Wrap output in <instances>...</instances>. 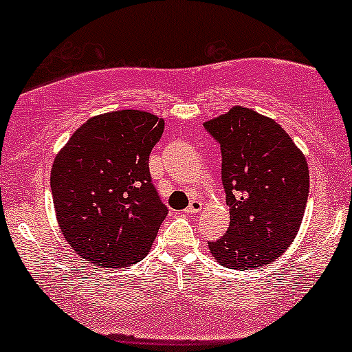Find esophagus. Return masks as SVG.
<instances>
[{"label":"esophagus","instance_id":"1","mask_svg":"<svg viewBox=\"0 0 352 352\" xmlns=\"http://www.w3.org/2000/svg\"><path fill=\"white\" fill-rule=\"evenodd\" d=\"M201 208H203L201 201H198V200H192V201H190L188 208L185 210V211H187V213H190V214H195V213H200Z\"/></svg>","mask_w":352,"mask_h":352}]
</instances>
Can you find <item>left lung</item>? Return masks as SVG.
<instances>
[{
  "label": "left lung",
  "mask_w": 352,
  "mask_h": 352,
  "mask_svg": "<svg viewBox=\"0 0 352 352\" xmlns=\"http://www.w3.org/2000/svg\"><path fill=\"white\" fill-rule=\"evenodd\" d=\"M221 147L230 228L208 243L213 259L252 270L280 257L297 236L310 190L305 154L272 118L232 107L205 122Z\"/></svg>",
  "instance_id": "left-lung-1"
}]
</instances>
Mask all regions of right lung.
I'll use <instances>...</instances> for the list:
<instances>
[{"instance_id": "1", "label": "right lung", "mask_w": 352, "mask_h": 352, "mask_svg": "<svg viewBox=\"0 0 352 352\" xmlns=\"http://www.w3.org/2000/svg\"><path fill=\"white\" fill-rule=\"evenodd\" d=\"M165 121L120 109L93 116L58 151L50 172L63 238L101 269L138 264L151 251L167 206L151 184L149 155Z\"/></svg>"}]
</instances>
